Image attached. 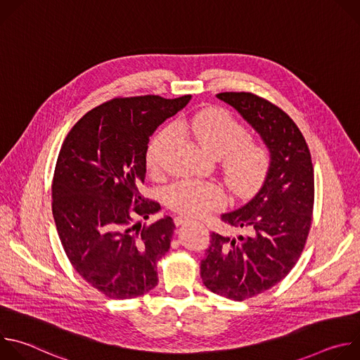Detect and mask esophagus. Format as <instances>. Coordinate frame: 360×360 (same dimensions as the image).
Masks as SVG:
<instances>
[{
	"mask_svg": "<svg viewBox=\"0 0 360 360\" xmlns=\"http://www.w3.org/2000/svg\"><path fill=\"white\" fill-rule=\"evenodd\" d=\"M189 221H191L189 218L182 217V215L175 217V219H174V222H175V225H176V226H181V225H184V224H186V222H189Z\"/></svg>",
	"mask_w": 360,
	"mask_h": 360,
	"instance_id": "esophagus-1",
	"label": "esophagus"
}]
</instances>
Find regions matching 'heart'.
I'll return each mask as SVG.
<instances>
[{
    "label": "heart",
    "instance_id": "heart-1",
    "mask_svg": "<svg viewBox=\"0 0 360 360\" xmlns=\"http://www.w3.org/2000/svg\"><path fill=\"white\" fill-rule=\"evenodd\" d=\"M179 132L189 134L199 145L219 157L228 185L239 195L259 189L268 176L272 153L264 142L249 138L248 128L221 108L203 110L175 121ZM175 128H162L146 150V167L157 174L162 167L165 149ZM167 205L182 215L193 217L221 208L226 200L224 188L208 181H179L167 191Z\"/></svg>",
    "mask_w": 360,
    "mask_h": 360
}]
</instances>
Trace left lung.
I'll list each match as a JSON object with an SVG mask.
<instances>
[{"mask_svg":"<svg viewBox=\"0 0 360 360\" xmlns=\"http://www.w3.org/2000/svg\"><path fill=\"white\" fill-rule=\"evenodd\" d=\"M262 136L272 153L268 176L248 203L222 222L245 235L211 233L200 278L211 292L242 302L279 283L296 265L309 235L315 200L311 150L293 120L252 92L217 95Z\"/></svg>","mask_w":360,"mask_h":360,"instance_id":"8db88e82","label":"left lung"}]
</instances>
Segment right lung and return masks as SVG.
Masks as SVG:
<instances>
[{"instance_id":"obj_1","label":"right lung","mask_w":360,"mask_h":360,"mask_svg":"<svg viewBox=\"0 0 360 360\" xmlns=\"http://www.w3.org/2000/svg\"><path fill=\"white\" fill-rule=\"evenodd\" d=\"M191 99L160 95L114 98L88 111L68 132L53 179V215L65 255L92 288L110 299L142 296L158 283L157 264L175 224L139 218L161 210L143 198L146 149L160 124Z\"/></svg>"}]
</instances>
